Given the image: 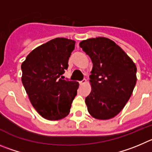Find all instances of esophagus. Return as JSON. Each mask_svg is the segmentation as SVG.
I'll use <instances>...</instances> for the list:
<instances>
[{"label": "esophagus", "instance_id": "34e87169", "mask_svg": "<svg viewBox=\"0 0 152 152\" xmlns=\"http://www.w3.org/2000/svg\"><path fill=\"white\" fill-rule=\"evenodd\" d=\"M86 79H83V80L79 82V85H80V86H83V85L86 84Z\"/></svg>", "mask_w": 152, "mask_h": 152}]
</instances>
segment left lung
I'll use <instances>...</instances> for the list:
<instances>
[{
	"label": "left lung",
	"mask_w": 152,
	"mask_h": 152,
	"mask_svg": "<svg viewBox=\"0 0 152 152\" xmlns=\"http://www.w3.org/2000/svg\"><path fill=\"white\" fill-rule=\"evenodd\" d=\"M79 46L93 64L91 91L86 98L88 113L98 120L117 116L129 101L136 83V66L112 40L104 37L82 41Z\"/></svg>",
	"instance_id": "left-lung-1"
}]
</instances>
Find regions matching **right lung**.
Here are the masks:
<instances>
[{
	"label": "right lung",
	"mask_w": 152,
	"mask_h": 152,
	"mask_svg": "<svg viewBox=\"0 0 152 152\" xmlns=\"http://www.w3.org/2000/svg\"><path fill=\"white\" fill-rule=\"evenodd\" d=\"M76 42L57 38L34 49L22 64V83L34 108L44 118L58 120L69 114L79 83L60 79L68 68Z\"/></svg>",
	"instance_id": "obj_1"
}]
</instances>
